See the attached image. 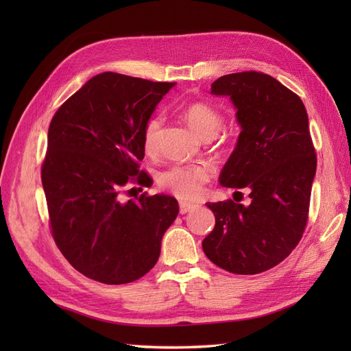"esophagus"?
Here are the masks:
<instances>
[{"label":"esophagus","instance_id":"esophagus-1","mask_svg":"<svg viewBox=\"0 0 351 351\" xmlns=\"http://www.w3.org/2000/svg\"><path fill=\"white\" fill-rule=\"evenodd\" d=\"M195 208H197V205L192 204V202H186V200L180 202V214H187V212H190Z\"/></svg>","mask_w":351,"mask_h":351}]
</instances>
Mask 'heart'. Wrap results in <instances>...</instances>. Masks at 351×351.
<instances>
[{
	"label": "heart",
	"mask_w": 351,
	"mask_h": 351,
	"mask_svg": "<svg viewBox=\"0 0 351 351\" xmlns=\"http://www.w3.org/2000/svg\"><path fill=\"white\" fill-rule=\"evenodd\" d=\"M189 125L202 139H214L222 127V115L209 104L193 102L183 111ZM162 115H152L143 129V149L154 154L158 149L159 133H161ZM212 176V169L206 164H174L159 174V184L182 199H197L204 186Z\"/></svg>",
	"instance_id": "obj_1"
}]
</instances>
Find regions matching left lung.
Wrapping results in <instances>:
<instances>
[{
  "instance_id": "left-lung-1",
  "label": "left lung",
  "mask_w": 351,
  "mask_h": 351,
  "mask_svg": "<svg viewBox=\"0 0 351 351\" xmlns=\"http://www.w3.org/2000/svg\"><path fill=\"white\" fill-rule=\"evenodd\" d=\"M210 93L230 98L240 125L219 183L246 189L250 204H206L215 228L202 247L222 269L259 274L282 262L303 236L316 174L309 119L302 99L263 73L227 74Z\"/></svg>"
}]
</instances>
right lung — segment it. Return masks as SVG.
Wrapping results in <instances>:
<instances>
[{"mask_svg": "<svg viewBox=\"0 0 351 351\" xmlns=\"http://www.w3.org/2000/svg\"><path fill=\"white\" fill-rule=\"evenodd\" d=\"M173 86L107 71L52 117L42 186L52 236L84 277L127 284L155 267L178 202L164 193L123 202L120 193L129 182L149 186L137 165L143 129Z\"/></svg>", "mask_w": 351, "mask_h": 351, "instance_id": "1", "label": "right lung"}]
</instances>
